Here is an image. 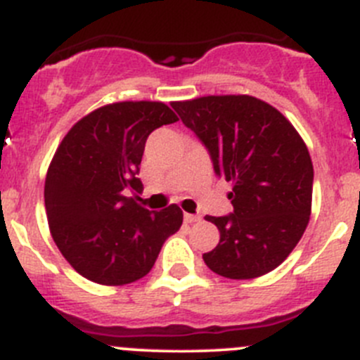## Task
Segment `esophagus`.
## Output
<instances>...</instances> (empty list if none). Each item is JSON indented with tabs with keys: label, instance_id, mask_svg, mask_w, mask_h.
<instances>
[{
	"label": "esophagus",
	"instance_id": "obj_1",
	"mask_svg": "<svg viewBox=\"0 0 360 360\" xmlns=\"http://www.w3.org/2000/svg\"><path fill=\"white\" fill-rule=\"evenodd\" d=\"M200 216L198 214H190V212H184V223H197L200 221Z\"/></svg>",
	"mask_w": 360,
	"mask_h": 360
}]
</instances>
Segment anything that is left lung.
Listing matches in <instances>:
<instances>
[{
    "label": "left lung",
    "mask_w": 360,
    "mask_h": 360,
    "mask_svg": "<svg viewBox=\"0 0 360 360\" xmlns=\"http://www.w3.org/2000/svg\"><path fill=\"white\" fill-rule=\"evenodd\" d=\"M181 121L211 155L214 172L232 183L229 216H205L219 243L204 262L230 280L271 273L301 240L313 195V163L290 121L250 95H211L174 102Z\"/></svg>",
    "instance_id": "8db88e82"
}]
</instances>
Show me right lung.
<instances>
[{"label":"right lung","instance_id":"right-lung-1","mask_svg":"<svg viewBox=\"0 0 360 360\" xmlns=\"http://www.w3.org/2000/svg\"><path fill=\"white\" fill-rule=\"evenodd\" d=\"M177 116L163 102H117L77 121L49 165L45 211L52 239L80 276L100 285L134 283L149 273L183 223L176 204L149 211L142 191L149 134Z\"/></svg>","mask_w":360,"mask_h":360}]
</instances>
